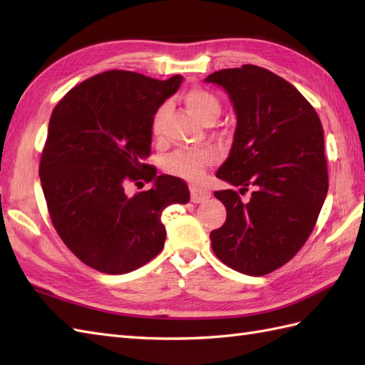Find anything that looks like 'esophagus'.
<instances>
[{"label": "esophagus", "mask_w": 365, "mask_h": 365, "mask_svg": "<svg viewBox=\"0 0 365 365\" xmlns=\"http://www.w3.org/2000/svg\"><path fill=\"white\" fill-rule=\"evenodd\" d=\"M208 197H210V192L205 191V190H200V188H191V200L195 204H199V202H204V200H207Z\"/></svg>", "instance_id": "34e87169"}]
</instances>
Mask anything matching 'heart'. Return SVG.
<instances>
[{
  "label": "heart",
  "mask_w": 365,
  "mask_h": 365,
  "mask_svg": "<svg viewBox=\"0 0 365 365\" xmlns=\"http://www.w3.org/2000/svg\"><path fill=\"white\" fill-rule=\"evenodd\" d=\"M185 105L190 108V111L197 115V118L204 123L213 122L221 113V102L213 92L195 88L190 89L187 94L183 96ZM168 114V106L161 105L157 108V111L152 115V133L155 136H160L163 133V127H165V119ZM216 160V153L210 149L204 150H180L174 153L166 163V168L170 174L187 178L191 182H197L202 178L205 169L212 166Z\"/></svg>",
  "instance_id": "b5f03b06"
}]
</instances>
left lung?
Instances as JSON below:
<instances>
[{
	"instance_id": "8db88e82",
	"label": "left lung",
	"mask_w": 365,
	"mask_h": 365,
	"mask_svg": "<svg viewBox=\"0 0 365 365\" xmlns=\"http://www.w3.org/2000/svg\"><path fill=\"white\" fill-rule=\"evenodd\" d=\"M227 91L237 113L229 158L216 177L243 191H215L227 210L212 230L216 257L263 276L292 260L312 234L328 192L323 127L301 92L267 68L245 64L205 78Z\"/></svg>"
}]
</instances>
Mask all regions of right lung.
Here are the masks:
<instances>
[{"instance_id":"add662e5","label":"right lung","mask_w":365,"mask_h":365,"mask_svg":"<svg viewBox=\"0 0 365 365\" xmlns=\"http://www.w3.org/2000/svg\"><path fill=\"white\" fill-rule=\"evenodd\" d=\"M182 80L108 71L54 106L38 175L58 235L91 268L123 274L145 265L165 246L163 210L190 200L182 178L144 163L152 115ZM143 180L154 187L128 197V183Z\"/></svg>"}]
</instances>
